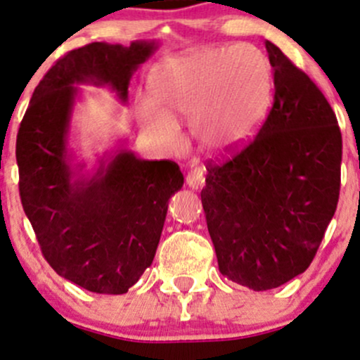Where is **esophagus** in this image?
<instances>
[{"label":"esophagus","instance_id":"34e87169","mask_svg":"<svg viewBox=\"0 0 360 360\" xmlns=\"http://www.w3.org/2000/svg\"><path fill=\"white\" fill-rule=\"evenodd\" d=\"M205 176L204 169L202 168H193L187 173V185L192 188V191H199V188L204 187Z\"/></svg>","mask_w":360,"mask_h":360}]
</instances>
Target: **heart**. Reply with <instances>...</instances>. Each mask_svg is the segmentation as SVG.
Wrapping results in <instances>:
<instances>
[{"instance_id": "obj_1", "label": "heart", "mask_w": 360, "mask_h": 360, "mask_svg": "<svg viewBox=\"0 0 360 360\" xmlns=\"http://www.w3.org/2000/svg\"><path fill=\"white\" fill-rule=\"evenodd\" d=\"M153 86L169 114L192 115V131L202 146L228 151L245 143L267 114L272 71L257 47H217L163 63ZM166 112L151 102L141 103L144 124L172 139L175 120Z\"/></svg>"}]
</instances>
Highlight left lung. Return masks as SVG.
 Masks as SVG:
<instances>
[{"instance_id":"1","label":"left lung","mask_w":360,"mask_h":360,"mask_svg":"<svg viewBox=\"0 0 360 360\" xmlns=\"http://www.w3.org/2000/svg\"><path fill=\"white\" fill-rule=\"evenodd\" d=\"M274 103L258 134L207 161L200 199L219 272L269 290L304 272L340 193L342 134L328 100L284 52L265 42Z\"/></svg>"}]
</instances>
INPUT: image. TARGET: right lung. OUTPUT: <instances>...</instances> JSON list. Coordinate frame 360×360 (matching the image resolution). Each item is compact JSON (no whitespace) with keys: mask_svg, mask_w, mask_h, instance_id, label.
<instances>
[{"mask_svg":"<svg viewBox=\"0 0 360 360\" xmlns=\"http://www.w3.org/2000/svg\"><path fill=\"white\" fill-rule=\"evenodd\" d=\"M156 42H91L56 60L34 90L17 136L20 199L42 255L60 277L98 294H124L153 264L168 200L184 185L179 165L122 149L93 176L71 165L75 83L127 100L131 76Z\"/></svg>","mask_w":360,"mask_h":360,"instance_id":"right-lung-1","label":"right lung"}]
</instances>
